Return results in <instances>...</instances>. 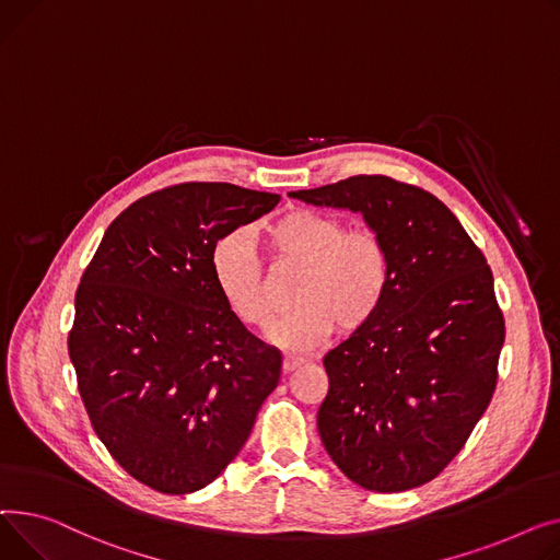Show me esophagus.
Wrapping results in <instances>:
<instances>
[{
    "label": "esophagus",
    "instance_id": "esophagus-1",
    "mask_svg": "<svg viewBox=\"0 0 560 560\" xmlns=\"http://www.w3.org/2000/svg\"><path fill=\"white\" fill-rule=\"evenodd\" d=\"M303 364H305V359H303V357L284 354V359H282V371H284V373H291L293 369H299V366H303Z\"/></svg>",
    "mask_w": 560,
    "mask_h": 560
}]
</instances>
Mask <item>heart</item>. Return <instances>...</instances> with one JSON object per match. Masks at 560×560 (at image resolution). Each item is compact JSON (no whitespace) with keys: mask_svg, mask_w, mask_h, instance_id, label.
Segmentation results:
<instances>
[{"mask_svg":"<svg viewBox=\"0 0 560 560\" xmlns=\"http://www.w3.org/2000/svg\"><path fill=\"white\" fill-rule=\"evenodd\" d=\"M265 244L276 271L299 269L291 284L295 305L271 330V339L307 352L339 332L366 327L384 305L390 261L382 237L366 228H346L332 214L289 210L265 228ZM212 278L233 314L255 330L276 316L265 261L246 235H228L212 250Z\"/></svg>","mask_w":560,"mask_h":560,"instance_id":"b5f03b06","label":"heart"}]
</instances>
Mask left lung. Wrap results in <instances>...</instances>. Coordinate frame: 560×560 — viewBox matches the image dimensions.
I'll list each match as a JSON object with an SVG mask.
<instances>
[{
  "instance_id": "1",
  "label": "left lung",
  "mask_w": 560,
  "mask_h": 560,
  "mask_svg": "<svg viewBox=\"0 0 560 560\" xmlns=\"http://www.w3.org/2000/svg\"><path fill=\"white\" fill-rule=\"evenodd\" d=\"M289 196L361 212L390 261L377 316L323 359L330 388L316 422L327 454L373 492L432 481L498 386L506 330L483 253L434 194L388 176Z\"/></svg>"
}]
</instances>
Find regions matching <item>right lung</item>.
I'll list each match as a JSON object with an SVG mask.
<instances>
[{"label": "right lung", "mask_w": 560, "mask_h": 560, "mask_svg": "<svg viewBox=\"0 0 560 560\" xmlns=\"http://www.w3.org/2000/svg\"><path fill=\"white\" fill-rule=\"evenodd\" d=\"M280 194L180 183L106 230L74 299L70 359L92 430L140 483L185 495L244 447L282 354L253 337L212 278L219 240Z\"/></svg>", "instance_id": "1"}]
</instances>
